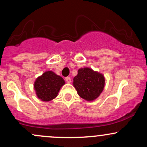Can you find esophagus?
<instances>
[{
    "label": "esophagus",
    "instance_id": "1",
    "mask_svg": "<svg viewBox=\"0 0 147 147\" xmlns=\"http://www.w3.org/2000/svg\"><path fill=\"white\" fill-rule=\"evenodd\" d=\"M65 82H66L68 84H70V82H71V79H70V77H65Z\"/></svg>",
    "mask_w": 147,
    "mask_h": 147
}]
</instances>
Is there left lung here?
<instances>
[{
    "instance_id": "8db88e82",
    "label": "left lung",
    "mask_w": 147,
    "mask_h": 147,
    "mask_svg": "<svg viewBox=\"0 0 147 147\" xmlns=\"http://www.w3.org/2000/svg\"><path fill=\"white\" fill-rule=\"evenodd\" d=\"M77 72L73 79V86L78 95L88 102L98 98L105 85L103 74L90 68H80Z\"/></svg>"
}]
</instances>
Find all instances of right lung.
I'll use <instances>...</instances> for the list:
<instances>
[{"label": "right lung", "instance_id": "1", "mask_svg": "<svg viewBox=\"0 0 147 147\" xmlns=\"http://www.w3.org/2000/svg\"><path fill=\"white\" fill-rule=\"evenodd\" d=\"M65 81L52 71H45L35 80L34 88L38 99L50 102L57 97Z\"/></svg>", "mask_w": 147, "mask_h": 147}]
</instances>
